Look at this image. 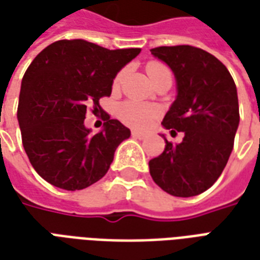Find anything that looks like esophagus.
<instances>
[{"label":"esophagus","instance_id":"esophagus-1","mask_svg":"<svg viewBox=\"0 0 260 260\" xmlns=\"http://www.w3.org/2000/svg\"><path fill=\"white\" fill-rule=\"evenodd\" d=\"M132 134H133V137L140 138V140H142V138H145V137H146V133L138 132V130H133Z\"/></svg>","mask_w":260,"mask_h":260}]
</instances>
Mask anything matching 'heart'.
<instances>
[{
	"label": "heart",
	"instance_id": "1",
	"mask_svg": "<svg viewBox=\"0 0 260 260\" xmlns=\"http://www.w3.org/2000/svg\"><path fill=\"white\" fill-rule=\"evenodd\" d=\"M161 71H167V68L159 63H151L148 64V67H146V74L151 79ZM119 81H120V75L116 78L115 83H118ZM118 114L119 118L122 119L124 123L130 124V126L146 127L153 122V119L157 115V111L151 105L140 104V103H124V104L119 107Z\"/></svg>",
	"mask_w": 260,
	"mask_h": 260
}]
</instances>
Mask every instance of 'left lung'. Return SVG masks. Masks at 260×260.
<instances>
[{"label": "left lung", "mask_w": 260, "mask_h": 260, "mask_svg": "<svg viewBox=\"0 0 260 260\" xmlns=\"http://www.w3.org/2000/svg\"><path fill=\"white\" fill-rule=\"evenodd\" d=\"M173 71L177 95L163 119L181 144L167 141L161 155L149 160V173L165 192L192 197L219 178L233 151L240 123L237 89L228 68L206 50L189 45L151 49ZM177 134V133H175Z\"/></svg>", "instance_id": "obj_1"}]
</instances>
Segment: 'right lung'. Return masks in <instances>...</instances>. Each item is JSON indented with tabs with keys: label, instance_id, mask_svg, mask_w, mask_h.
<instances>
[{
	"label": "right lung",
	"instance_id": "add662e5",
	"mask_svg": "<svg viewBox=\"0 0 260 260\" xmlns=\"http://www.w3.org/2000/svg\"><path fill=\"white\" fill-rule=\"evenodd\" d=\"M140 48L109 50L83 40L53 42L32 60L23 77L17 107L21 141L35 171L53 186L81 190L107 174L116 148L130 130L104 115L91 133L86 109L101 111L122 70Z\"/></svg>",
	"mask_w": 260,
	"mask_h": 260
}]
</instances>
